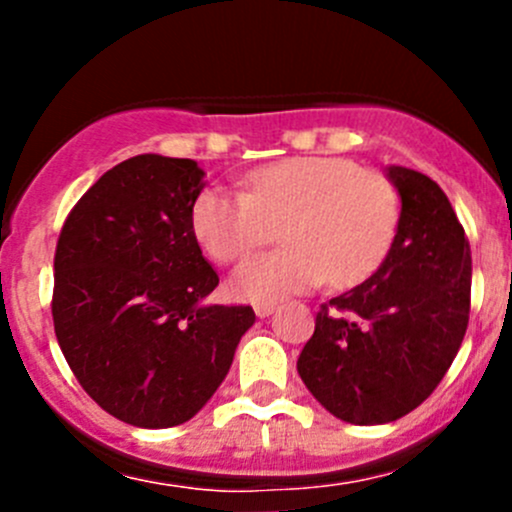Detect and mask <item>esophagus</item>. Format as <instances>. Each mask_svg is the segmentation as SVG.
Listing matches in <instances>:
<instances>
[{
  "instance_id": "obj_1",
  "label": "esophagus",
  "mask_w": 512,
  "mask_h": 512,
  "mask_svg": "<svg viewBox=\"0 0 512 512\" xmlns=\"http://www.w3.org/2000/svg\"><path fill=\"white\" fill-rule=\"evenodd\" d=\"M272 312H275V304H272V302H257L255 304L257 317H270Z\"/></svg>"
}]
</instances>
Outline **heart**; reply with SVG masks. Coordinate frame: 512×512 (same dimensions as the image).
Wrapping results in <instances>:
<instances>
[{
  "label": "heart",
  "instance_id": "1",
  "mask_svg": "<svg viewBox=\"0 0 512 512\" xmlns=\"http://www.w3.org/2000/svg\"><path fill=\"white\" fill-rule=\"evenodd\" d=\"M277 227L285 247L237 267L235 297L275 302L327 280L361 285L394 250L401 195L354 160L309 156L257 168L245 193L210 188L195 200L193 232L220 265L267 245Z\"/></svg>",
  "mask_w": 512,
  "mask_h": 512
}]
</instances>
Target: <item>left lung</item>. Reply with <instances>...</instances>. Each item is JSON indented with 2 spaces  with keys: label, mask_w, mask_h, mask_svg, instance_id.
Returning <instances> with one entry per match:
<instances>
[{
  "label": "left lung",
  "mask_w": 512,
  "mask_h": 512,
  "mask_svg": "<svg viewBox=\"0 0 512 512\" xmlns=\"http://www.w3.org/2000/svg\"><path fill=\"white\" fill-rule=\"evenodd\" d=\"M401 227L384 265L322 304L297 371L314 399L356 426L406 416L456 359L471 314V245L428 175L391 165Z\"/></svg>",
  "instance_id": "obj_1"
}]
</instances>
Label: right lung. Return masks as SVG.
I'll use <instances>...</instances> for the list:
<instances>
[{"label": "right lung", "instance_id": "right-lung-1", "mask_svg": "<svg viewBox=\"0 0 512 512\" xmlns=\"http://www.w3.org/2000/svg\"><path fill=\"white\" fill-rule=\"evenodd\" d=\"M203 178L190 158L123 160L81 195L56 242L61 352L86 394L131 426L198 414L255 322L247 304H200L220 282L193 232Z\"/></svg>", "mask_w": 512, "mask_h": 512}]
</instances>
